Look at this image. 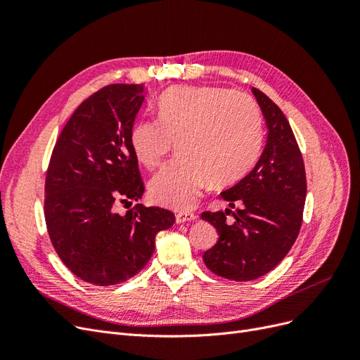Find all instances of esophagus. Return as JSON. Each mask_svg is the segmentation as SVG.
<instances>
[{
  "label": "esophagus",
  "mask_w": 360,
  "mask_h": 360,
  "mask_svg": "<svg viewBox=\"0 0 360 360\" xmlns=\"http://www.w3.org/2000/svg\"><path fill=\"white\" fill-rule=\"evenodd\" d=\"M197 219V216L191 212H179L176 214V222L177 224H184V222H189V221H195Z\"/></svg>",
  "instance_id": "34e87169"
}]
</instances>
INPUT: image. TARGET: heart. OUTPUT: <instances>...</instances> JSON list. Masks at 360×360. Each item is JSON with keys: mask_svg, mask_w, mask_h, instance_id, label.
<instances>
[{"mask_svg": "<svg viewBox=\"0 0 360 360\" xmlns=\"http://www.w3.org/2000/svg\"><path fill=\"white\" fill-rule=\"evenodd\" d=\"M158 118L135 123L130 144L136 159L155 169L176 143L179 158L148 183L150 198L169 209H192L207 180L230 184L258 156L261 117L248 94L177 85L159 97Z\"/></svg>", "mask_w": 360, "mask_h": 360, "instance_id": "obj_1", "label": "heart"}]
</instances>
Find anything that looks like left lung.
<instances>
[{"label": "left lung", "instance_id": "left-lung-1", "mask_svg": "<svg viewBox=\"0 0 360 360\" xmlns=\"http://www.w3.org/2000/svg\"><path fill=\"white\" fill-rule=\"evenodd\" d=\"M266 120L267 138L255 167L221 195L240 207L226 221L224 212H204L219 238L205 250L204 264L233 281H252L275 269L296 242L307 200V176L302 153L278 105L257 89L250 90ZM228 214V213H226Z\"/></svg>", "mask_w": 360, "mask_h": 360}]
</instances>
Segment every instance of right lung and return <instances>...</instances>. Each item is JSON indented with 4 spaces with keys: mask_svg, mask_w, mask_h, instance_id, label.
Wrapping results in <instances>:
<instances>
[{
    "mask_svg": "<svg viewBox=\"0 0 360 360\" xmlns=\"http://www.w3.org/2000/svg\"><path fill=\"white\" fill-rule=\"evenodd\" d=\"M144 99L143 84L103 86L76 108L52 151L48 233L63 263L93 285H115L139 274L155 252L156 234L176 222L160 207L114 210L144 193L130 144Z\"/></svg>",
    "mask_w": 360,
    "mask_h": 360,
    "instance_id": "obj_1",
    "label": "right lung"
}]
</instances>
